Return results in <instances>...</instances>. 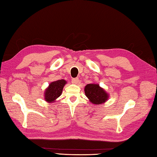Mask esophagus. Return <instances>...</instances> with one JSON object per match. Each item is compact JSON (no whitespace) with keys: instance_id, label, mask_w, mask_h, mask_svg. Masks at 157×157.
Instances as JSON below:
<instances>
[{"instance_id":"esophagus-1","label":"esophagus","mask_w":157,"mask_h":157,"mask_svg":"<svg viewBox=\"0 0 157 157\" xmlns=\"http://www.w3.org/2000/svg\"><path fill=\"white\" fill-rule=\"evenodd\" d=\"M78 81H79V78H73L71 82H72L73 84H78Z\"/></svg>"}]
</instances>
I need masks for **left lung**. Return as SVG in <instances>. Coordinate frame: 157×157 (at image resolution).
I'll return each mask as SVG.
<instances>
[{
	"instance_id": "obj_1",
	"label": "left lung",
	"mask_w": 157,
	"mask_h": 157,
	"mask_svg": "<svg viewBox=\"0 0 157 157\" xmlns=\"http://www.w3.org/2000/svg\"><path fill=\"white\" fill-rule=\"evenodd\" d=\"M86 96L93 104H102L105 102L108 97V94L98 84H87L84 89Z\"/></svg>"
}]
</instances>
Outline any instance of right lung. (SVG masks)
Segmentation results:
<instances>
[{
  "label": "right lung",
  "instance_id": "obj_1",
  "mask_svg": "<svg viewBox=\"0 0 157 157\" xmlns=\"http://www.w3.org/2000/svg\"><path fill=\"white\" fill-rule=\"evenodd\" d=\"M66 83L64 79H59L50 84L48 88L46 90L44 93L45 101L47 102H53L55 101V99L59 97Z\"/></svg>",
  "mask_w": 157,
  "mask_h": 157
}]
</instances>
